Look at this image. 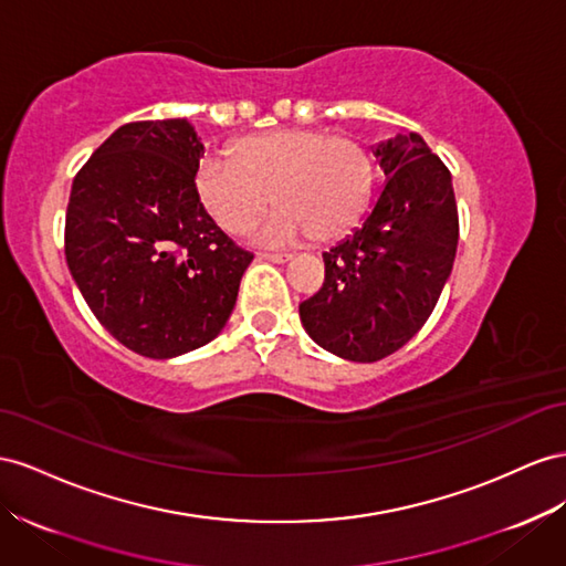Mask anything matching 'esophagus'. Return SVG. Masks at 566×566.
<instances>
[{"instance_id": "esophagus-1", "label": "esophagus", "mask_w": 566, "mask_h": 566, "mask_svg": "<svg viewBox=\"0 0 566 566\" xmlns=\"http://www.w3.org/2000/svg\"><path fill=\"white\" fill-rule=\"evenodd\" d=\"M259 259H266V262H273V264H285V262H290V254H283V252H259Z\"/></svg>"}]
</instances>
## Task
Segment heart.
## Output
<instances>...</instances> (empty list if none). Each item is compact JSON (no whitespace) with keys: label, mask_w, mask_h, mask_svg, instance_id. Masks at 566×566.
<instances>
[{"label":"heart","mask_w":566,"mask_h":566,"mask_svg":"<svg viewBox=\"0 0 566 566\" xmlns=\"http://www.w3.org/2000/svg\"><path fill=\"white\" fill-rule=\"evenodd\" d=\"M374 157L349 135L318 128H279L242 137L233 157L207 155L195 171V192L228 233H245L271 200L281 209L266 240L345 238L371 205Z\"/></svg>","instance_id":"b5f03b06"}]
</instances>
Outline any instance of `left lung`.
Listing matches in <instances>:
<instances>
[{
    "label": "left lung",
    "mask_w": 566,
    "mask_h": 566,
    "mask_svg": "<svg viewBox=\"0 0 566 566\" xmlns=\"http://www.w3.org/2000/svg\"><path fill=\"white\" fill-rule=\"evenodd\" d=\"M374 157L386 188L357 231L324 252V285L300 304L310 338L349 361H378L415 338L460 240L452 176L421 135L378 143Z\"/></svg>",
    "instance_id": "left-lung-1"
}]
</instances>
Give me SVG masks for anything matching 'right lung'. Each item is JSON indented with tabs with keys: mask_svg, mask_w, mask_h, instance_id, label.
Here are the masks:
<instances>
[{
	"mask_svg": "<svg viewBox=\"0 0 566 566\" xmlns=\"http://www.w3.org/2000/svg\"><path fill=\"white\" fill-rule=\"evenodd\" d=\"M202 155L186 118L135 120L73 178L69 271L99 324L143 357L171 359L217 338L254 256L197 200Z\"/></svg>",
	"mask_w": 566,
	"mask_h": 566,
	"instance_id": "right-lung-1",
	"label": "right lung"
}]
</instances>
